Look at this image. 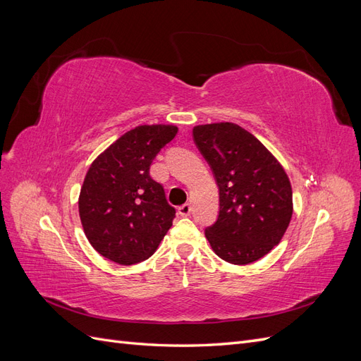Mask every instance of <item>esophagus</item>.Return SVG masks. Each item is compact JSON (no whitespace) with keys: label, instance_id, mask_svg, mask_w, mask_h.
Listing matches in <instances>:
<instances>
[{"label":"esophagus","instance_id":"34e87169","mask_svg":"<svg viewBox=\"0 0 361 361\" xmlns=\"http://www.w3.org/2000/svg\"><path fill=\"white\" fill-rule=\"evenodd\" d=\"M178 212H179V215H182V216H188V215H191V212H192V207H191L190 203H185V204L179 206Z\"/></svg>","mask_w":361,"mask_h":361}]
</instances>
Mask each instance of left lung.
<instances>
[{"label":"left lung","instance_id":"left-lung-1","mask_svg":"<svg viewBox=\"0 0 361 361\" xmlns=\"http://www.w3.org/2000/svg\"><path fill=\"white\" fill-rule=\"evenodd\" d=\"M192 135L220 191V214L206 228L207 241L228 264H253L281 241L290 223L288 174L253 134L236 123L197 125Z\"/></svg>","mask_w":361,"mask_h":361}]
</instances>
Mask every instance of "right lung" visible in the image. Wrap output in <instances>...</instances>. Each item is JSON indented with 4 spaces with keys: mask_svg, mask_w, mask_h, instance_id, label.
Returning <instances> with one entry per match:
<instances>
[{
    "mask_svg": "<svg viewBox=\"0 0 361 361\" xmlns=\"http://www.w3.org/2000/svg\"><path fill=\"white\" fill-rule=\"evenodd\" d=\"M174 125H141L97 157L85 173L78 209L84 233L101 256L134 265L155 253L176 211L149 169L176 137Z\"/></svg>",
    "mask_w": 361,
    "mask_h": 361,
    "instance_id": "obj_1",
    "label": "right lung"
}]
</instances>
